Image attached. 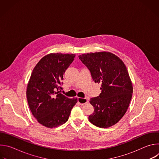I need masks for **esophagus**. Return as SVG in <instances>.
I'll return each instance as SVG.
<instances>
[{
    "mask_svg": "<svg viewBox=\"0 0 159 159\" xmlns=\"http://www.w3.org/2000/svg\"><path fill=\"white\" fill-rule=\"evenodd\" d=\"M77 101L81 105H84V104H85V103H87L88 102L87 99H85V98H77Z\"/></svg>",
    "mask_w": 159,
    "mask_h": 159,
    "instance_id": "1",
    "label": "esophagus"
}]
</instances>
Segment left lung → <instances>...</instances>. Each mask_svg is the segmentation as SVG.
<instances>
[{
	"label": "left lung",
	"mask_w": 159,
	"mask_h": 159,
	"mask_svg": "<svg viewBox=\"0 0 159 159\" xmlns=\"http://www.w3.org/2000/svg\"><path fill=\"white\" fill-rule=\"evenodd\" d=\"M79 59L87 67L96 83L101 84V93L90 99L94 112L89 121L99 128L116 124L125 115L133 94V85L123 61L110 52L84 53Z\"/></svg>",
	"instance_id": "obj_1"
}]
</instances>
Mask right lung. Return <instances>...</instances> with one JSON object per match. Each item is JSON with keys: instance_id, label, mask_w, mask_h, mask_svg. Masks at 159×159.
Returning <instances> with one entry per match:
<instances>
[{"instance_id": "right-lung-1", "label": "right lung", "mask_w": 159, "mask_h": 159, "mask_svg": "<svg viewBox=\"0 0 159 159\" xmlns=\"http://www.w3.org/2000/svg\"><path fill=\"white\" fill-rule=\"evenodd\" d=\"M75 55L50 53L34 66L27 86L30 109L39 123L47 128L57 127L69 120L77 98L61 94L63 75Z\"/></svg>"}]
</instances>
